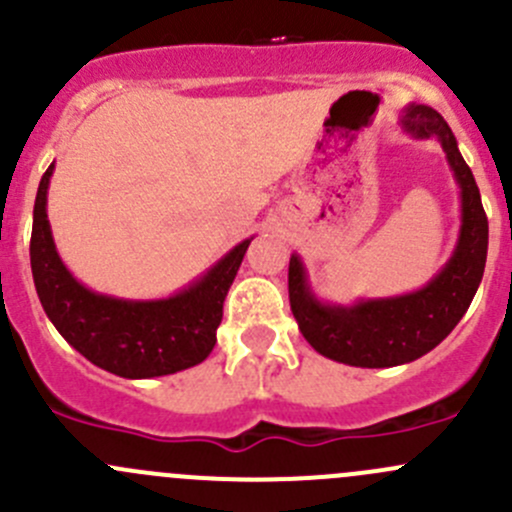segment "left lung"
Returning a JSON list of instances; mask_svg holds the SVG:
<instances>
[{"instance_id": "obj_1", "label": "left lung", "mask_w": 512, "mask_h": 512, "mask_svg": "<svg viewBox=\"0 0 512 512\" xmlns=\"http://www.w3.org/2000/svg\"><path fill=\"white\" fill-rule=\"evenodd\" d=\"M399 126L416 141L436 138L458 183L461 227L446 265L414 292L334 304L314 294L302 257L297 252L289 257V307L302 337L314 352L361 369L409 364L436 349L471 307L488 257V218L480 190L448 123L431 106L409 103Z\"/></svg>"}]
</instances>
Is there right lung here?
<instances>
[{"label": "right lung", "mask_w": 512, "mask_h": 512, "mask_svg": "<svg viewBox=\"0 0 512 512\" xmlns=\"http://www.w3.org/2000/svg\"><path fill=\"white\" fill-rule=\"evenodd\" d=\"M54 163L41 175L34 203V287L56 332L98 369L123 379H153L208 359L223 322V302L252 237L237 242L208 272L160 299H123L81 285L56 250L46 215Z\"/></svg>", "instance_id": "1"}]
</instances>
